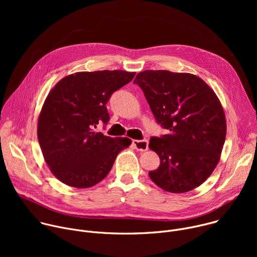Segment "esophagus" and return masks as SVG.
I'll list each match as a JSON object with an SVG mask.
<instances>
[{
    "label": "esophagus",
    "instance_id": "obj_1",
    "mask_svg": "<svg viewBox=\"0 0 257 257\" xmlns=\"http://www.w3.org/2000/svg\"><path fill=\"white\" fill-rule=\"evenodd\" d=\"M132 144L134 146V149L138 152H145L149 150V141L146 139L143 140H133Z\"/></svg>",
    "mask_w": 257,
    "mask_h": 257
}]
</instances>
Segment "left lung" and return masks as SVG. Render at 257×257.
Returning a JSON list of instances; mask_svg holds the SVG:
<instances>
[{"instance_id":"obj_1","label":"left lung","mask_w":257,"mask_h":257,"mask_svg":"<svg viewBox=\"0 0 257 257\" xmlns=\"http://www.w3.org/2000/svg\"><path fill=\"white\" fill-rule=\"evenodd\" d=\"M134 83L143 90L157 122L169 130L150 141L161 161L150 178L171 193L193 190L221 159L227 133L221 101L212 88L190 73L145 70Z\"/></svg>"}]
</instances>
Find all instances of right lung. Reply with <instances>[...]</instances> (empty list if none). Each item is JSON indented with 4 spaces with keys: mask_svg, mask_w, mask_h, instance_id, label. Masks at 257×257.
<instances>
[{
    "mask_svg": "<svg viewBox=\"0 0 257 257\" xmlns=\"http://www.w3.org/2000/svg\"><path fill=\"white\" fill-rule=\"evenodd\" d=\"M135 72H76L62 78L49 92L39 116L38 138L51 172L75 188L94 186L111 171L116 157L131 139L96 132L106 124V102L129 83Z\"/></svg>",
    "mask_w": 257,
    "mask_h": 257,
    "instance_id": "obj_1",
    "label": "right lung"
}]
</instances>
